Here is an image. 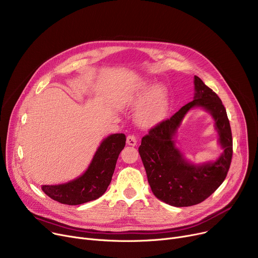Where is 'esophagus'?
<instances>
[{"instance_id":"obj_1","label":"esophagus","mask_w":258,"mask_h":258,"mask_svg":"<svg viewBox=\"0 0 258 258\" xmlns=\"http://www.w3.org/2000/svg\"><path fill=\"white\" fill-rule=\"evenodd\" d=\"M126 143L128 144V145H132V146H135L137 144V138H136V136H135V135H130V136H127V138H126Z\"/></svg>"}]
</instances>
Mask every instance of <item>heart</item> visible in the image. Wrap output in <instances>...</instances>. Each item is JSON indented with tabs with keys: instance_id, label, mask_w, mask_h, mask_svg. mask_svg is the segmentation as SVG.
Segmentation results:
<instances>
[{
	"instance_id": "1",
	"label": "heart",
	"mask_w": 258,
	"mask_h": 258,
	"mask_svg": "<svg viewBox=\"0 0 258 258\" xmlns=\"http://www.w3.org/2000/svg\"><path fill=\"white\" fill-rule=\"evenodd\" d=\"M148 88L143 87L139 92L125 100V105L138 106L144 99ZM168 111V99L164 88L156 87L152 90L147 102L138 113V121L144 126L154 125L163 119Z\"/></svg>"
}]
</instances>
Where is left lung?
<instances>
[{"label": "left lung", "instance_id": "8db88e82", "mask_svg": "<svg viewBox=\"0 0 258 258\" xmlns=\"http://www.w3.org/2000/svg\"><path fill=\"white\" fill-rule=\"evenodd\" d=\"M195 99L182 106L169 119L161 121L142 138L139 154L153 194L175 207L200 204L210 197L226 179L232 159V133L222 100L202 79L195 76ZM200 106L216 121L224 153L215 162L194 166L187 162L173 137L186 112Z\"/></svg>", "mask_w": 258, "mask_h": 258}]
</instances>
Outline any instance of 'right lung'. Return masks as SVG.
Returning <instances> with one entry per match:
<instances>
[{"instance_id": "1", "label": "right lung", "mask_w": 258, "mask_h": 258, "mask_svg": "<svg viewBox=\"0 0 258 258\" xmlns=\"http://www.w3.org/2000/svg\"><path fill=\"white\" fill-rule=\"evenodd\" d=\"M125 141L124 134L110 135L101 142L83 175L64 184L43 185V191L52 200L66 205H80L98 199L112 181L117 159Z\"/></svg>"}]
</instances>
